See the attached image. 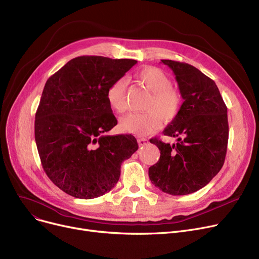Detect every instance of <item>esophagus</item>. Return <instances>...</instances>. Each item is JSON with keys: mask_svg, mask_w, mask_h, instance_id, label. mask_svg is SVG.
Segmentation results:
<instances>
[{"mask_svg": "<svg viewBox=\"0 0 259 259\" xmlns=\"http://www.w3.org/2000/svg\"><path fill=\"white\" fill-rule=\"evenodd\" d=\"M139 145H140V147H144V146H146L149 142H148V140L147 139H144V138H142V139H139Z\"/></svg>", "mask_w": 259, "mask_h": 259, "instance_id": "34e87169", "label": "esophagus"}]
</instances>
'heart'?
I'll return each mask as SVG.
<instances>
[{
  "label": "heart",
  "instance_id": "obj_1",
  "mask_svg": "<svg viewBox=\"0 0 259 259\" xmlns=\"http://www.w3.org/2000/svg\"><path fill=\"white\" fill-rule=\"evenodd\" d=\"M138 77L151 91L148 98L144 112H134L122 116L119 119V127L122 131L137 135H147L156 131L161 118L171 121L179 115L183 98L181 92L171 86V78L157 67H145L138 72ZM127 80L121 77L109 86L107 101L113 111L122 113L127 108L126 101Z\"/></svg>",
  "mask_w": 259,
  "mask_h": 259
}]
</instances>
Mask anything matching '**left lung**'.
Instances as JSON below:
<instances>
[{
	"mask_svg": "<svg viewBox=\"0 0 259 259\" xmlns=\"http://www.w3.org/2000/svg\"><path fill=\"white\" fill-rule=\"evenodd\" d=\"M161 62L172 69L184 103L164 130L178 138L170 145L154 138L160 157L149 168L155 187L171 195H186L205 187L225 162L229 139L227 106L215 81L186 63Z\"/></svg>",
	"mask_w": 259,
	"mask_h": 259,
	"instance_id": "obj_1",
	"label": "left lung"
}]
</instances>
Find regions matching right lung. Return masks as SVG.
Here are the masks:
<instances>
[{
    "mask_svg": "<svg viewBox=\"0 0 259 259\" xmlns=\"http://www.w3.org/2000/svg\"><path fill=\"white\" fill-rule=\"evenodd\" d=\"M137 63L77 57L47 79L34 138L44 171L65 193L91 199L109 192L118 182L121 162L139 149L131 134H105L117 124L107 90Z\"/></svg>",
    "mask_w": 259,
    "mask_h": 259,
    "instance_id": "obj_1",
    "label": "right lung"
}]
</instances>
